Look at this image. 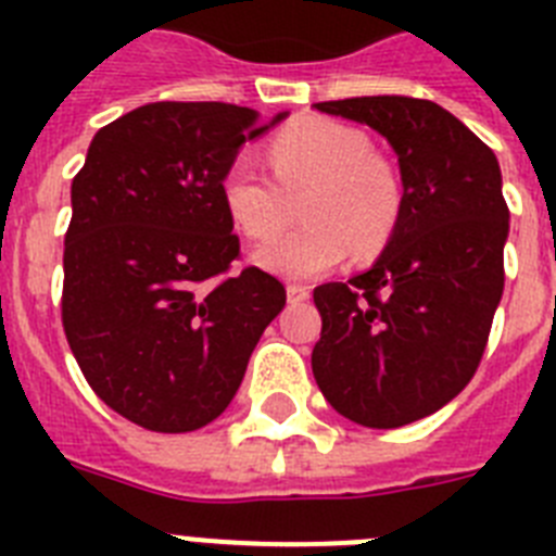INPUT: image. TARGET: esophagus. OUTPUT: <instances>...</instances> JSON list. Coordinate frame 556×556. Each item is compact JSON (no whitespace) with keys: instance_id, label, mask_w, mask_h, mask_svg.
<instances>
[{"instance_id":"obj_1","label":"esophagus","mask_w":556,"mask_h":556,"mask_svg":"<svg viewBox=\"0 0 556 556\" xmlns=\"http://www.w3.org/2000/svg\"><path fill=\"white\" fill-rule=\"evenodd\" d=\"M308 294H312V289L303 287V283H289V287H287V298H289V303L308 301Z\"/></svg>"}]
</instances>
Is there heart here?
I'll use <instances>...</instances> for the list:
<instances>
[{
	"label": "heart",
	"instance_id": "1",
	"mask_svg": "<svg viewBox=\"0 0 556 556\" xmlns=\"http://www.w3.org/2000/svg\"><path fill=\"white\" fill-rule=\"evenodd\" d=\"M269 178L250 159L225 169L219 194L228 217L253 242H273L301 200V223L281 242L253 255L281 278H317L348 255L378 253L401 217V178L395 166L370 150V139L351 125L303 119L283 127L267 144Z\"/></svg>",
	"mask_w": 556,
	"mask_h": 556
}]
</instances>
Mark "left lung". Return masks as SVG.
Listing matches in <instances>:
<instances>
[{
	"label": "left lung",
	"mask_w": 556,
	"mask_h": 556,
	"mask_svg": "<svg viewBox=\"0 0 556 556\" xmlns=\"http://www.w3.org/2000/svg\"><path fill=\"white\" fill-rule=\"evenodd\" d=\"M317 111L381 132L401 166V217L372 267L314 289L312 372L367 429L415 424L454 401L481 362L504 292L509 208L495 152L437 102L353 97Z\"/></svg>",
	"instance_id": "1"
}]
</instances>
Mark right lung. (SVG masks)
Masks as SVG:
<instances>
[{"mask_svg":"<svg viewBox=\"0 0 556 556\" xmlns=\"http://www.w3.org/2000/svg\"><path fill=\"white\" fill-rule=\"evenodd\" d=\"M255 119L225 102H150L102 127L72 180L63 331L91 390L141 429L217 420L287 303L258 267L228 275L239 236L219 184L287 111Z\"/></svg>","mask_w":556,"mask_h":556,"instance_id":"right-lung-1","label":"right lung"}]
</instances>
